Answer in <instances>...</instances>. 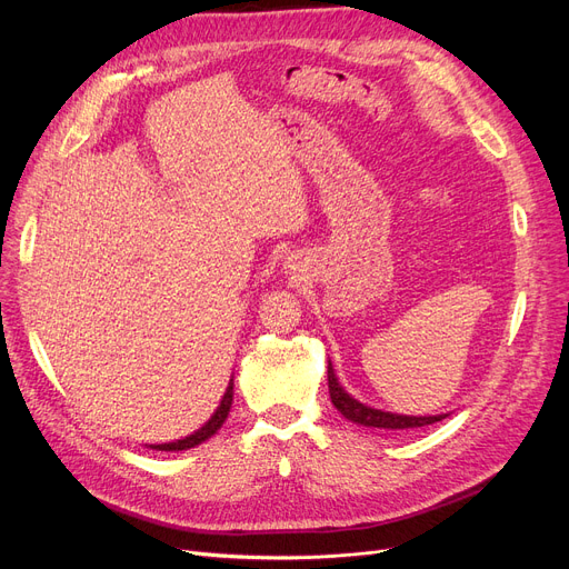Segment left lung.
I'll list each match as a JSON object with an SVG mask.
<instances>
[{
	"mask_svg": "<svg viewBox=\"0 0 569 569\" xmlns=\"http://www.w3.org/2000/svg\"><path fill=\"white\" fill-rule=\"evenodd\" d=\"M327 385H330V399L335 408L346 417V420L362 425V427H373V429H417V427H427L433 422L445 420L447 415H429V417H415V415H397V412H385L376 410L371 406H365L357 399H352L343 387L339 385L332 362L327 365Z\"/></svg>",
	"mask_w": 569,
	"mask_h": 569,
	"instance_id": "1",
	"label": "left lung"
}]
</instances>
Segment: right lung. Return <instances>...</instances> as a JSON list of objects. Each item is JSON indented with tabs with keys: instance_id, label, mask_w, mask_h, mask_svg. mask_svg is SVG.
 Wrapping results in <instances>:
<instances>
[{
	"instance_id": "obj_1",
	"label": "right lung",
	"mask_w": 569,
	"mask_h": 569,
	"mask_svg": "<svg viewBox=\"0 0 569 569\" xmlns=\"http://www.w3.org/2000/svg\"><path fill=\"white\" fill-rule=\"evenodd\" d=\"M230 406H232V380L228 382V390H226V395H223V399H221V406L214 410V415L209 417V420H207V422H204L196 433H191V436H187V438H182V440L163 442V445H149V447H152V450H161V452L191 450V447H196V445L204 442L207 438H212V436L223 427L226 417H228V412H230Z\"/></svg>"
}]
</instances>
